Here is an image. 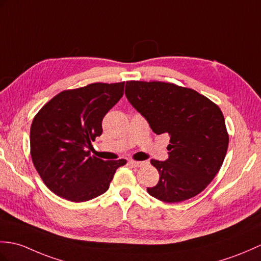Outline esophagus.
<instances>
[{"instance_id": "1", "label": "esophagus", "mask_w": 261, "mask_h": 261, "mask_svg": "<svg viewBox=\"0 0 261 261\" xmlns=\"http://www.w3.org/2000/svg\"><path fill=\"white\" fill-rule=\"evenodd\" d=\"M129 165L132 166V167H141V166H143V162H142V161L130 160V161H129Z\"/></svg>"}]
</instances>
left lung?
<instances>
[{"label":"left lung","instance_id":"8db88e82","mask_svg":"<svg viewBox=\"0 0 261 261\" xmlns=\"http://www.w3.org/2000/svg\"><path fill=\"white\" fill-rule=\"evenodd\" d=\"M125 96L155 135H169V158L152 159L159 182L147 188L165 202L185 201L205 189L220 170L229 137L219 107L197 91L166 82L128 81Z\"/></svg>","mask_w":261,"mask_h":261}]
</instances>
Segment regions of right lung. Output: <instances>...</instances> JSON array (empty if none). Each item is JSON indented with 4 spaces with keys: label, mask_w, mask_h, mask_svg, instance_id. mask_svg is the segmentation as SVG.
<instances>
[{
    "label": "right lung",
    "mask_w": 261,
    "mask_h": 261,
    "mask_svg": "<svg viewBox=\"0 0 261 261\" xmlns=\"http://www.w3.org/2000/svg\"><path fill=\"white\" fill-rule=\"evenodd\" d=\"M124 82L63 91L33 119L30 131L33 165L46 187L72 202H84L109 189L125 160L91 156V141L102 135V120L122 98Z\"/></svg>",
    "instance_id": "right-lung-1"
}]
</instances>
